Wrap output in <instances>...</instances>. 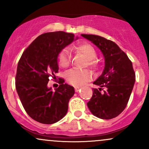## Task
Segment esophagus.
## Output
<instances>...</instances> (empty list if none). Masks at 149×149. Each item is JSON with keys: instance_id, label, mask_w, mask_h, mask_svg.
<instances>
[{"instance_id": "1", "label": "esophagus", "mask_w": 149, "mask_h": 149, "mask_svg": "<svg viewBox=\"0 0 149 149\" xmlns=\"http://www.w3.org/2000/svg\"><path fill=\"white\" fill-rule=\"evenodd\" d=\"M79 90H80V88H78V87H75V91H76V92H78Z\"/></svg>"}]
</instances>
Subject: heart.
<instances>
[{
	"label": "heart",
	"mask_w": 149,
	"mask_h": 149,
	"mask_svg": "<svg viewBox=\"0 0 149 149\" xmlns=\"http://www.w3.org/2000/svg\"><path fill=\"white\" fill-rule=\"evenodd\" d=\"M76 52L83 54L86 58L84 66H88L90 69L97 70L99 68L100 64L98 60L95 58L97 57V52L95 48L90 44L83 42L77 45L75 47ZM58 63L62 68H67L71 64V57L69 49L64 48L61 49L58 54ZM65 78L68 83L73 86L78 87L83 85L85 82L90 80L92 78V73L88 69H71L65 73Z\"/></svg>",
	"instance_id": "b5f03b06"
}]
</instances>
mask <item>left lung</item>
<instances>
[{
    "label": "left lung",
    "mask_w": 149,
    "mask_h": 149,
    "mask_svg": "<svg viewBox=\"0 0 149 149\" xmlns=\"http://www.w3.org/2000/svg\"><path fill=\"white\" fill-rule=\"evenodd\" d=\"M81 36L97 46L105 59L103 73L93 83L99 88L92 89L93 94L87 104L96 117L112 119L123 111L131 95L135 82L132 63L111 40L96 35Z\"/></svg>",
    "instance_id": "left-lung-1"
}]
</instances>
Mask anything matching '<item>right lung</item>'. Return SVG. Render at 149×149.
I'll return each instance as SVG.
<instances>
[{
    "mask_svg": "<svg viewBox=\"0 0 149 149\" xmlns=\"http://www.w3.org/2000/svg\"><path fill=\"white\" fill-rule=\"evenodd\" d=\"M78 39V38H76ZM75 40L74 34L49 32L37 37L24 51L18 62L15 86L22 106L32 119L53 124L64 117L73 87L59 78V86L52 91L47 87L49 78L58 73V54Z\"/></svg>",
    "mask_w": 149,
    "mask_h": 149,
    "instance_id": "1",
    "label": "right lung"
}]
</instances>
